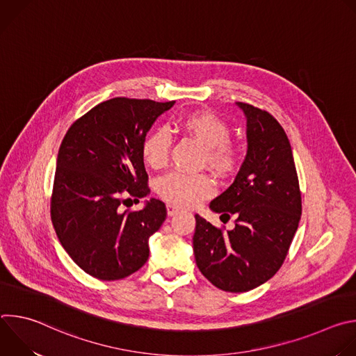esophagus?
<instances>
[{"mask_svg": "<svg viewBox=\"0 0 356 356\" xmlns=\"http://www.w3.org/2000/svg\"><path fill=\"white\" fill-rule=\"evenodd\" d=\"M180 211V209H177L176 206H173V204H168V216H170V217H173L175 214H177Z\"/></svg>", "mask_w": 356, "mask_h": 356, "instance_id": "obj_1", "label": "esophagus"}]
</instances>
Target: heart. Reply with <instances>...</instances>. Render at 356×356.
I'll return each instance as SVG.
<instances>
[{
	"label": "heart",
	"mask_w": 356,
	"mask_h": 356,
	"mask_svg": "<svg viewBox=\"0 0 356 356\" xmlns=\"http://www.w3.org/2000/svg\"><path fill=\"white\" fill-rule=\"evenodd\" d=\"M181 131L204 147L201 162L220 177L229 176L238 166V149L229 142L231 129L225 121L210 111H194L179 120ZM172 140L165 129L150 132L142 143V158L152 169H162L169 159ZM213 181L207 175L170 173L158 183V193L173 206L190 207L213 194Z\"/></svg>",
	"instance_id": "obj_1"
}]
</instances>
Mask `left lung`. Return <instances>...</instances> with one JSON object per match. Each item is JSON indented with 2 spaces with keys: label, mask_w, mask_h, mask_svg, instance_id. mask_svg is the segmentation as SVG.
<instances>
[{
  "label": "left lung",
  "mask_w": 356,
  "mask_h": 356,
  "mask_svg": "<svg viewBox=\"0 0 356 356\" xmlns=\"http://www.w3.org/2000/svg\"><path fill=\"white\" fill-rule=\"evenodd\" d=\"M246 118V156L234 183L210 202L235 228L227 232L195 214V264L216 287L243 293L280 269L301 217L293 152L282 125L266 111L235 103Z\"/></svg>",
  "instance_id": "1"
}]
</instances>
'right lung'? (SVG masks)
<instances>
[{
  "label": "right lung",
  "mask_w": 356,
  "mask_h": 356,
  "mask_svg": "<svg viewBox=\"0 0 356 356\" xmlns=\"http://www.w3.org/2000/svg\"><path fill=\"white\" fill-rule=\"evenodd\" d=\"M175 101L117 97L79 118L56 161L52 222L74 264L99 280H120L149 258V238L166 220L165 202L150 198L139 211H122L146 197L142 143Z\"/></svg>",
  "instance_id": "1"
}]
</instances>
